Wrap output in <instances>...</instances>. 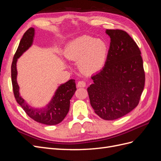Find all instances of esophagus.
Masks as SVG:
<instances>
[{
    "label": "esophagus",
    "mask_w": 161,
    "mask_h": 161,
    "mask_svg": "<svg viewBox=\"0 0 161 161\" xmlns=\"http://www.w3.org/2000/svg\"><path fill=\"white\" fill-rule=\"evenodd\" d=\"M86 86V82L84 80H80L78 82L77 87L80 88V87H85Z\"/></svg>",
    "instance_id": "obj_1"
}]
</instances>
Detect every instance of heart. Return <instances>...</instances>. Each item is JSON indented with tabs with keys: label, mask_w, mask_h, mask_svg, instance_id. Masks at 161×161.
I'll use <instances>...</instances> for the list:
<instances>
[{
	"label": "heart",
	"mask_w": 161,
	"mask_h": 161,
	"mask_svg": "<svg viewBox=\"0 0 161 161\" xmlns=\"http://www.w3.org/2000/svg\"><path fill=\"white\" fill-rule=\"evenodd\" d=\"M109 48L101 39L82 36L69 43L65 48V56L70 60L79 61V69L85 73L92 74L104 66Z\"/></svg>",
	"instance_id": "obj_1"
}]
</instances>
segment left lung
Returning <instances> with one entry per match:
<instances>
[{
    "label": "left lung",
    "instance_id": "left-lung-1",
    "mask_svg": "<svg viewBox=\"0 0 161 161\" xmlns=\"http://www.w3.org/2000/svg\"><path fill=\"white\" fill-rule=\"evenodd\" d=\"M111 42L104 67L91 76L88 88L95 113L105 120L121 118L139 103L145 73L141 52L129 34L121 30H106Z\"/></svg>",
    "mask_w": 161,
    "mask_h": 161
}]
</instances>
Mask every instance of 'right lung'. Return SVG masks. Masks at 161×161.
<instances>
[{"instance_id": "add662e5", "label": "right lung", "mask_w": 161, "mask_h": 161, "mask_svg": "<svg viewBox=\"0 0 161 161\" xmlns=\"http://www.w3.org/2000/svg\"><path fill=\"white\" fill-rule=\"evenodd\" d=\"M35 30L30 27L24 33L14 53L11 65V80L13 93L17 103L25 113L37 122L46 125H56L65 118L70 109V101L76 90L75 80L70 79L58 86L54 95L45 108H35L29 105L19 94V86L17 81V59L29 47L33 41Z\"/></svg>"}]
</instances>
